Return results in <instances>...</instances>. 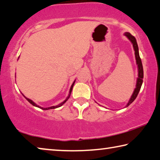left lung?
<instances>
[{"instance_id": "1", "label": "left lung", "mask_w": 160, "mask_h": 160, "mask_svg": "<svg viewBox=\"0 0 160 160\" xmlns=\"http://www.w3.org/2000/svg\"><path fill=\"white\" fill-rule=\"evenodd\" d=\"M124 35L126 36L127 38H128L129 40L132 42V45H133L134 53H135V58H136V62L137 64V67H138V78H137V80L136 88H135L133 94H132L131 98H130L128 104H127L126 106V107H127L128 106H129L132 102H134V99H136L137 95H138V94H139V90L142 87V82H143L144 72H143V66H142L141 58H140V56L139 54V48H138V45H137L136 38H135L134 36H132L131 33H128V32L125 33Z\"/></svg>"}]
</instances>
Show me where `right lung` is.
<instances>
[{"label":"right lung","mask_w":160,"mask_h":160,"mask_svg":"<svg viewBox=\"0 0 160 160\" xmlns=\"http://www.w3.org/2000/svg\"><path fill=\"white\" fill-rule=\"evenodd\" d=\"M74 83H75V81L74 82H73V83H72V87H71V88H70V91H69V94H68V97H66V99L63 101V102H61V104H58V105H56V106H53V107H47V108H43V107H40V106H38V105H37L36 104V103H34L33 101L32 100H31V99H28V98H26L25 96H24L23 94V97L26 98V100L28 101V102L30 103V104H31L33 106H34V107H38V108H40V109H43V110H48V109H56V108H58V107H61V106H62L63 104H64V103L66 102V101H67L68 99V98L70 97V95H71V93H72V88H73V84H74Z\"/></svg>","instance_id":"add662e5"}]
</instances>
